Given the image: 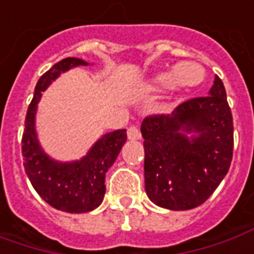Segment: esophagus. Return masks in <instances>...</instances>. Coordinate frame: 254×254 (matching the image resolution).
<instances>
[{
	"label": "esophagus",
	"instance_id": "1",
	"mask_svg": "<svg viewBox=\"0 0 254 254\" xmlns=\"http://www.w3.org/2000/svg\"><path fill=\"white\" fill-rule=\"evenodd\" d=\"M139 137H140V130H139V127H134V125L127 127V139H130V140H137Z\"/></svg>",
	"mask_w": 254,
	"mask_h": 254
}]
</instances>
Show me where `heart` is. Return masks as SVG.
Here are the masks:
<instances>
[{
    "instance_id": "b5f03b06",
    "label": "heart",
    "mask_w": 254,
    "mask_h": 254,
    "mask_svg": "<svg viewBox=\"0 0 254 254\" xmlns=\"http://www.w3.org/2000/svg\"><path fill=\"white\" fill-rule=\"evenodd\" d=\"M189 64H193V67H189ZM203 69L200 68L196 64H189V62H184L179 64L175 68H172L170 72L161 73L154 79V83L160 87H167V86H192V84L197 83L201 77V72L199 70Z\"/></svg>"
}]
</instances>
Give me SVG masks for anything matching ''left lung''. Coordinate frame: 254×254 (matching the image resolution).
<instances>
[{"label":"left lung","mask_w":254,"mask_h":254,"mask_svg":"<svg viewBox=\"0 0 254 254\" xmlns=\"http://www.w3.org/2000/svg\"><path fill=\"white\" fill-rule=\"evenodd\" d=\"M140 130L144 188L157 206L175 211L200 206L228 172L234 122L217 75L208 96L190 98L171 114L150 115Z\"/></svg>","instance_id":"obj_1"}]
</instances>
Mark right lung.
Returning a JSON list of instances; mask_svg holds the SVG:
<instances>
[{"label": "right lung", "instance_id": "1", "mask_svg": "<svg viewBox=\"0 0 254 254\" xmlns=\"http://www.w3.org/2000/svg\"><path fill=\"white\" fill-rule=\"evenodd\" d=\"M89 65L80 58H65L39 79L34 96L26 114L22 136L23 167L30 184L46 203L65 213H87L97 208L104 199L105 174L115 163L127 141V130L118 129L101 136L77 161L61 163L41 149L36 133V111L41 93L61 73L70 68Z\"/></svg>", "mask_w": 254, "mask_h": 254}]
</instances>
